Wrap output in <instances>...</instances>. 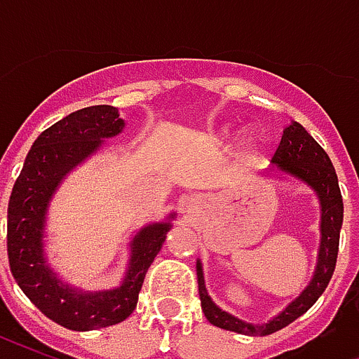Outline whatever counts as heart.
Returning <instances> with one entry per match:
<instances>
[{
  "mask_svg": "<svg viewBox=\"0 0 359 359\" xmlns=\"http://www.w3.org/2000/svg\"><path fill=\"white\" fill-rule=\"evenodd\" d=\"M259 142H262V136H259V134H257V133H252V134H248V136H246V140H244V144H246L248 148H256Z\"/></svg>",
  "mask_w": 359,
  "mask_h": 359,
  "instance_id": "obj_1",
  "label": "heart"
}]
</instances>
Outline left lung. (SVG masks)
<instances>
[{
	"mask_svg": "<svg viewBox=\"0 0 359 359\" xmlns=\"http://www.w3.org/2000/svg\"><path fill=\"white\" fill-rule=\"evenodd\" d=\"M271 163L275 165L277 171L286 172L294 179H300L302 182L313 188V192L321 203V244H319V254H317V267L313 278L304 288V292L296 300L290 302L277 317H273L269 323H246L213 304V300L208 296L205 285H203L202 264L196 262L200 302H202V309L208 321L219 329L241 332V334H248V337H265V334H271V332L290 325L294 319L306 313L316 304L317 298L325 292V288L334 273V265H337L340 226H342V213H344L339 179H337V171L332 167L331 159L300 123L294 121L292 125L286 126Z\"/></svg>",
	"mask_w": 359,
	"mask_h": 359,
	"instance_id": "obj_1",
	"label": "left lung"
}]
</instances>
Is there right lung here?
Segmentation results:
<instances>
[{
    "instance_id": "1",
    "label": "right lung",
    "mask_w": 359,
    "mask_h": 359,
    "mask_svg": "<svg viewBox=\"0 0 359 359\" xmlns=\"http://www.w3.org/2000/svg\"><path fill=\"white\" fill-rule=\"evenodd\" d=\"M123 126L125 121L113 105L84 107L57 121L36 138L9 198L7 256L13 277L43 316L71 331L117 325L133 313L144 277L175 219L171 213L167 223H154L136 233L123 285L113 290H76L61 283L46 264L43 225L51 196L67 172L92 156L105 138L117 136Z\"/></svg>"
}]
</instances>
